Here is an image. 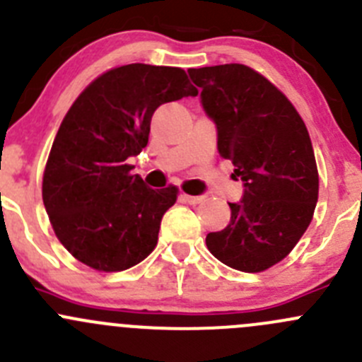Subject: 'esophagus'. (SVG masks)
I'll return each mask as SVG.
<instances>
[{"instance_id": "obj_1", "label": "esophagus", "mask_w": 362, "mask_h": 362, "mask_svg": "<svg viewBox=\"0 0 362 362\" xmlns=\"http://www.w3.org/2000/svg\"><path fill=\"white\" fill-rule=\"evenodd\" d=\"M182 198L185 199L187 203H191V205H198V203H202L203 199H205V196H191V194H182Z\"/></svg>"}]
</instances>
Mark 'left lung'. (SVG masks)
I'll return each instance as SVG.
<instances>
[{"mask_svg": "<svg viewBox=\"0 0 362 362\" xmlns=\"http://www.w3.org/2000/svg\"><path fill=\"white\" fill-rule=\"evenodd\" d=\"M217 127V150L244 182L231 219L206 235L219 262L262 272L281 262L313 219L318 170L313 145L293 104L269 79L240 63L187 70Z\"/></svg>", "mask_w": 362, "mask_h": 362, "instance_id": "1", "label": "left lung"}]
</instances>
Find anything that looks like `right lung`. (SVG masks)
Segmentation results:
<instances>
[{
    "label": "right lung",
    "instance_id": "1",
    "mask_svg": "<svg viewBox=\"0 0 362 362\" xmlns=\"http://www.w3.org/2000/svg\"><path fill=\"white\" fill-rule=\"evenodd\" d=\"M198 90L178 66H117L88 84L51 146L42 199L58 240L84 265L120 272L157 245L175 185L152 189L127 164L148 143L159 106Z\"/></svg>",
    "mask_w": 362,
    "mask_h": 362
}]
</instances>
